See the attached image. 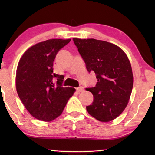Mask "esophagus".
Segmentation results:
<instances>
[{
	"label": "esophagus",
	"instance_id": "obj_1",
	"mask_svg": "<svg viewBox=\"0 0 155 155\" xmlns=\"http://www.w3.org/2000/svg\"><path fill=\"white\" fill-rule=\"evenodd\" d=\"M77 91H78V92H83V91H84V87H78L77 89Z\"/></svg>",
	"mask_w": 155,
	"mask_h": 155
}]
</instances>
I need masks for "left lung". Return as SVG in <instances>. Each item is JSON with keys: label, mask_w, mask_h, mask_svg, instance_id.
<instances>
[{"label": "left lung", "mask_w": 155, "mask_h": 155, "mask_svg": "<svg viewBox=\"0 0 155 155\" xmlns=\"http://www.w3.org/2000/svg\"><path fill=\"white\" fill-rule=\"evenodd\" d=\"M89 72L98 79L92 93V104L86 107L89 114L98 121L114 120L127 107L133 85L129 59L123 50L112 43L95 39L73 38Z\"/></svg>", "instance_id": "1"}]
</instances>
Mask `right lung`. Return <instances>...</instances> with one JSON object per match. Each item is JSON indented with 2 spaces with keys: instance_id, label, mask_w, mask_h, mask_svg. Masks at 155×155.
<instances>
[{
  "instance_id": "right-lung-1",
  "label": "right lung",
  "mask_w": 155,
  "mask_h": 155,
  "mask_svg": "<svg viewBox=\"0 0 155 155\" xmlns=\"http://www.w3.org/2000/svg\"><path fill=\"white\" fill-rule=\"evenodd\" d=\"M71 39H52L35 44L19 61L15 86L21 101L35 118L51 122L62 114L76 90L62 87L64 76L53 72V61Z\"/></svg>"
}]
</instances>
